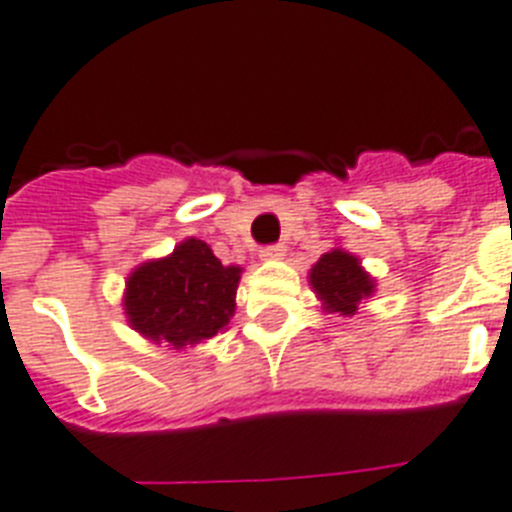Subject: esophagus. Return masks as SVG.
<instances>
[{"instance_id": "obj_1", "label": "esophagus", "mask_w": 512, "mask_h": 512, "mask_svg": "<svg viewBox=\"0 0 512 512\" xmlns=\"http://www.w3.org/2000/svg\"><path fill=\"white\" fill-rule=\"evenodd\" d=\"M283 255H286V249H283L281 244L265 247L263 252H260V257H263V260H283Z\"/></svg>"}]
</instances>
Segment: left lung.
I'll return each mask as SVG.
<instances>
[{"label":"left lung","mask_w":512,"mask_h":512,"mask_svg":"<svg viewBox=\"0 0 512 512\" xmlns=\"http://www.w3.org/2000/svg\"><path fill=\"white\" fill-rule=\"evenodd\" d=\"M309 286L330 315L354 317L359 304L375 296L377 281L364 270L354 252L333 247L309 268Z\"/></svg>","instance_id":"1"}]
</instances>
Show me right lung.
Masks as SVG:
<instances>
[{"label":"right lung","instance_id":"obj_1","mask_svg":"<svg viewBox=\"0 0 512 512\" xmlns=\"http://www.w3.org/2000/svg\"><path fill=\"white\" fill-rule=\"evenodd\" d=\"M244 270L221 265L213 249L187 236L166 257L145 260L124 283L122 307L145 341L187 349L226 330Z\"/></svg>","mask_w":512,"mask_h":512}]
</instances>
